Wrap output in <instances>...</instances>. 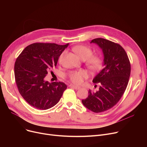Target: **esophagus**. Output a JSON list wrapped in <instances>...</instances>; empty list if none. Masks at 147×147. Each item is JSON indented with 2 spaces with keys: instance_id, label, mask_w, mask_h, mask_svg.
Here are the masks:
<instances>
[{
  "instance_id": "esophagus-1",
  "label": "esophagus",
  "mask_w": 147,
  "mask_h": 147,
  "mask_svg": "<svg viewBox=\"0 0 147 147\" xmlns=\"http://www.w3.org/2000/svg\"><path fill=\"white\" fill-rule=\"evenodd\" d=\"M69 86L72 88H74V89H79L80 88V87L77 86H75V85H73V84H69Z\"/></svg>"
}]
</instances>
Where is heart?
<instances>
[{"label": "heart", "instance_id": "1", "mask_svg": "<svg viewBox=\"0 0 147 147\" xmlns=\"http://www.w3.org/2000/svg\"><path fill=\"white\" fill-rule=\"evenodd\" d=\"M73 50L78 54V55L82 59H85V64L90 71H95L101 68L102 64L101 58L92 55V49L88 46L84 45H77L73 48ZM65 55V52L62 53L58 59L59 63H62ZM68 78L71 82L76 84H80L83 82V79L86 77V73L83 70L71 71L67 74Z\"/></svg>", "mask_w": 147, "mask_h": 147}]
</instances>
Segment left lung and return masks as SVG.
I'll use <instances>...</instances> for the list:
<instances>
[{
	"mask_svg": "<svg viewBox=\"0 0 147 147\" xmlns=\"http://www.w3.org/2000/svg\"><path fill=\"white\" fill-rule=\"evenodd\" d=\"M90 43L97 44L104 53V67L93 80L99 84L97 91L89 90L87 98L82 100L88 109L94 113L109 110L116 104L127 88L130 74V63L121 46L102 38H96Z\"/></svg>",
	"mask_w": 147,
	"mask_h": 147,
	"instance_id": "obj_1",
	"label": "left lung"
}]
</instances>
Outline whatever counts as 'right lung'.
Instances as JSON below:
<instances>
[{
    "mask_svg": "<svg viewBox=\"0 0 147 147\" xmlns=\"http://www.w3.org/2000/svg\"><path fill=\"white\" fill-rule=\"evenodd\" d=\"M68 46L34 43L27 46L17 58L14 73L18 91L36 109L44 110L55 105L67 89L64 83H49L45 78L57 66L60 55Z\"/></svg>",
    "mask_w": 147,
    "mask_h": 147,
    "instance_id": "obj_1",
    "label": "right lung"
}]
</instances>
